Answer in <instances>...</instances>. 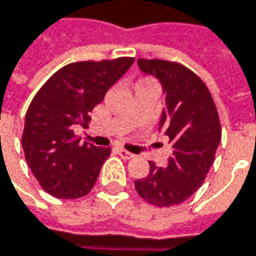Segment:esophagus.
I'll return each instance as SVG.
<instances>
[{
	"mask_svg": "<svg viewBox=\"0 0 256 256\" xmlns=\"http://www.w3.org/2000/svg\"><path fill=\"white\" fill-rule=\"evenodd\" d=\"M117 152H118V155H120L123 160H132V158L134 156L132 152L126 151V150H123V148H118V150H117Z\"/></svg>",
	"mask_w": 256,
	"mask_h": 256,
	"instance_id": "obj_1",
	"label": "esophagus"
}]
</instances>
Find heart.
Listing matches in <instances>:
<instances>
[{"label": "heart", "instance_id": "heart-1", "mask_svg": "<svg viewBox=\"0 0 256 256\" xmlns=\"http://www.w3.org/2000/svg\"><path fill=\"white\" fill-rule=\"evenodd\" d=\"M139 83H146V82H139Z\"/></svg>", "mask_w": 256, "mask_h": 256}]
</instances>
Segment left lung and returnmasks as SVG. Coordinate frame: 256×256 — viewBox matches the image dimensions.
<instances>
[{
    "mask_svg": "<svg viewBox=\"0 0 256 256\" xmlns=\"http://www.w3.org/2000/svg\"><path fill=\"white\" fill-rule=\"evenodd\" d=\"M142 73L161 83L166 105L158 132L170 139L173 152L166 167L150 162V174L134 180L136 192L155 206H173L190 198L204 183L221 142L214 100L194 72L162 60H138Z\"/></svg>",
    "mask_w": 256,
    "mask_h": 256,
    "instance_id": "left-lung-1",
    "label": "left lung"
}]
</instances>
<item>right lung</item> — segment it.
Returning <instances> with one entry per match:
<instances>
[{"label": "right lung", "instance_id": "right-lung-1", "mask_svg": "<svg viewBox=\"0 0 256 256\" xmlns=\"http://www.w3.org/2000/svg\"><path fill=\"white\" fill-rule=\"evenodd\" d=\"M133 61L72 62L38 90L26 112L22 145L29 168L50 195L78 199L94 188L110 148L82 144L73 128H88L89 112Z\"/></svg>", "mask_w": 256, "mask_h": 256}]
</instances>
